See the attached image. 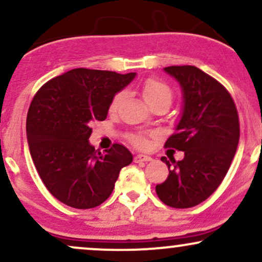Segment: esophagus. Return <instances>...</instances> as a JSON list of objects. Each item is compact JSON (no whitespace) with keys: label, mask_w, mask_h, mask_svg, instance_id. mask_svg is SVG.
<instances>
[{"label":"esophagus","mask_w":262,"mask_h":262,"mask_svg":"<svg viewBox=\"0 0 262 262\" xmlns=\"http://www.w3.org/2000/svg\"><path fill=\"white\" fill-rule=\"evenodd\" d=\"M152 158L149 155H144V154H138L135 155L134 158V162H146V161H151Z\"/></svg>","instance_id":"esophagus-1"}]
</instances>
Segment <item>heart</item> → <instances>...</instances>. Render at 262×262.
I'll return each mask as SVG.
<instances>
[{"label":"heart","mask_w":262,"mask_h":262,"mask_svg":"<svg viewBox=\"0 0 262 262\" xmlns=\"http://www.w3.org/2000/svg\"><path fill=\"white\" fill-rule=\"evenodd\" d=\"M141 97H143V100L145 101V103L148 106L149 104L162 101L171 103L172 91H171V89L166 83L155 79H148L143 83V86H141ZM123 98H124V92L117 93L112 100V103H111V111H116ZM132 141L134 144H137V145H145V139L143 137H140V135H133L132 137Z\"/></svg>","instance_id":"b5f03b06"}]
</instances>
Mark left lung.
<instances>
[{"instance_id":"left-lung-1","label":"left lung","mask_w":262,"mask_h":262,"mask_svg":"<svg viewBox=\"0 0 262 262\" xmlns=\"http://www.w3.org/2000/svg\"><path fill=\"white\" fill-rule=\"evenodd\" d=\"M164 71L180 83L182 110L166 148L185 152L182 160H161L169 176L155 191L161 202L189 208L206 201L229 170L239 143V117L229 92L196 66H167Z\"/></svg>"}]
</instances>
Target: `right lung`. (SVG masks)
<instances>
[{
	"instance_id": "1",
	"label": "right lung",
	"mask_w": 262,
	"mask_h": 262,
	"mask_svg": "<svg viewBox=\"0 0 262 262\" xmlns=\"http://www.w3.org/2000/svg\"><path fill=\"white\" fill-rule=\"evenodd\" d=\"M135 73L74 69L48 81L27 114V140L41 181L56 200L77 209L100 206L122 167L133 161L125 146L104 154L90 143L93 121H104L114 96Z\"/></svg>"
}]
</instances>
